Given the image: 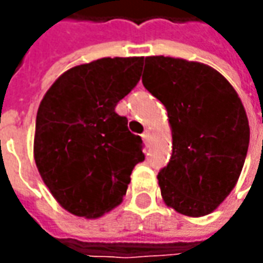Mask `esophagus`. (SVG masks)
Listing matches in <instances>:
<instances>
[{
	"instance_id": "1",
	"label": "esophagus",
	"mask_w": 263,
	"mask_h": 263,
	"mask_svg": "<svg viewBox=\"0 0 263 263\" xmlns=\"http://www.w3.org/2000/svg\"><path fill=\"white\" fill-rule=\"evenodd\" d=\"M142 139H143V142H145L146 145H149V143H151V140H152V136H151V133H149V132H145V133L142 135Z\"/></svg>"
}]
</instances>
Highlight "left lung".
Returning a JSON list of instances; mask_svg holds the SVG:
<instances>
[{"label": "left lung", "mask_w": 263, "mask_h": 263, "mask_svg": "<svg viewBox=\"0 0 263 263\" xmlns=\"http://www.w3.org/2000/svg\"><path fill=\"white\" fill-rule=\"evenodd\" d=\"M142 83L167 108L173 155L158 173L168 206L189 217L211 214L237 183L250 128L237 92L212 67L147 57Z\"/></svg>", "instance_id": "obj_1"}]
</instances>
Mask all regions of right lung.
Returning a JSON list of instances; mask_svg holds the SVG:
<instances>
[{"instance_id":"right-lung-1","label":"right lung","mask_w":263,"mask_h":263,"mask_svg":"<svg viewBox=\"0 0 263 263\" xmlns=\"http://www.w3.org/2000/svg\"><path fill=\"white\" fill-rule=\"evenodd\" d=\"M143 57L101 58L73 67L48 89L36 116V167L57 202L98 218L126 195L145 159L143 142L116 112L140 80Z\"/></svg>"}]
</instances>
